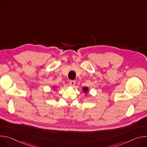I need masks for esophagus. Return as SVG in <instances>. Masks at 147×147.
I'll return each instance as SVG.
<instances>
[{"label":"esophagus","mask_w":147,"mask_h":147,"mask_svg":"<svg viewBox=\"0 0 147 147\" xmlns=\"http://www.w3.org/2000/svg\"><path fill=\"white\" fill-rule=\"evenodd\" d=\"M76 84V81L74 80H71L70 81V83H69V85L71 86V87H73Z\"/></svg>","instance_id":"obj_1"}]
</instances>
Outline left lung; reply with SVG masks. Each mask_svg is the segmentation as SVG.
I'll return each mask as SVG.
<instances>
[{
  "instance_id": "left-lung-1",
  "label": "left lung",
  "mask_w": 147,
  "mask_h": 147,
  "mask_svg": "<svg viewBox=\"0 0 147 147\" xmlns=\"http://www.w3.org/2000/svg\"><path fill=\"white\" fill-rule=\"evenodd\" d=\"M82 90H83V91H84V92H88V87H84L83 88H82Z\"/></svg>"
}]
</instances>
